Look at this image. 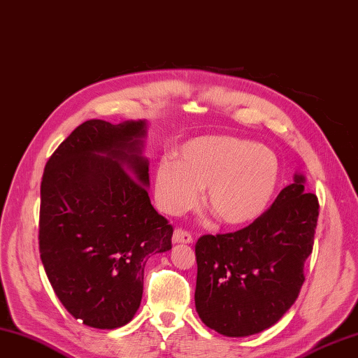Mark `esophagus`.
<instances>
[{
  "mask_svg": "<svg viewBox=\"0 0 358 358\" xmlns=\"http://www.w3.org/2000/svg\"><path fill=\"white\" fill-rule=\"evenodd\" d=\"M173 243L174 244H192L193 243V236L189 235L187 230L176 229L173 233Z\"/></svg>",
  "mask_w": 358,
  "mask_h": 358,
  "instance_id": "34e87169",
  "label": "esophagus"
}]
</instances>
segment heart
<instances>
[{"instance_id":"heart-1","label":"heart","mask_w":358,"mask_h":358,"mask_svg":"<svg viewBox=\"0 0 358 358\" xmlns=\"http://www.w3.org/2000/svg\"><path fill=\"white\" fill-rule=\"evenodd\" d=\"M280 182V162L264 145L230 136H202L182 145L176 159L162 157L155 170V201L166 215L206 201L230 225L247 224L266 210Z\"/></svg>"}]
</instances>
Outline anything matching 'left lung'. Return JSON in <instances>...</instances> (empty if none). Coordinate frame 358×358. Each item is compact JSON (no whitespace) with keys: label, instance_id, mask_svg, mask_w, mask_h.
I'll use <instances>...</instances> for the list:
<instances>
[{"label":"left lung","instance_id":"obj_1","mask_svg":"<svg viewBox=\"0 0 358 358\" xmlns=\"http://www.w3.org/2000/svg\"><path fill=\"white\" fill-rule=\"evenodd\" d=\"M295 173L249 227L196 243L194 304L202 323L225 337H249L280 322L304 282L318 199Z\"/></svg>","mask_w":358,"mask_h":358}]
</instances>
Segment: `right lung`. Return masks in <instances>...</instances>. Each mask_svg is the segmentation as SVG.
Instances as JSON below:
<instances>
[{"mask_svg": "<svg viewBox=\"0 0 358 358\" xmlns=\"http://www.w3.org/2000/svg\"><path fill=\"white\" fill-rule=\"evenodd\" d=\"M147 128V120H86L43 173L41 262L66 310L96 329L133 320L148 257L171 249L173 227L148 196Z\"/></svg>", "mask_w": 358, "mask_h": 358, "instance_id": "1", "label": "right lung"}]
</instances>
